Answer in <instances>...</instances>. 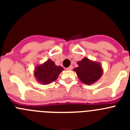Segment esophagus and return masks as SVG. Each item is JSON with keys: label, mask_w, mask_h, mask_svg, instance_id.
Wrapping results in <instances>:
<instances>
[{"label": "esophagus", "mask_w": 130, "mask_h": 130, "mask_svg": "<svg viewBox=\"0 0 130 130\" xmlns=\"http://www.w3.org/2000/svg\"><path fill=\"white\" fill-rule=\"evenodd\" d=\"M66 69H67L68 70H72V69H73V67H72V66H69L68 68H67Z\"/></svg>", "instance_id": "34e87169"}]
</instances>
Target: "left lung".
I'll use <instances>...</instances> for the list:
<instances>
[{
  "label": "left lung",
  "mask_w": 130,
  "mask_h": 130,
  "mask_svg": "<svg viewBox=\"0 0 130 130\" xmlns=\"http://www.w3.org/2000/svg\"><path fill=\"white\" fill-rule=\"evenodd\" d=\"M78 67L73 69L79 80L85 85H92L97 82L104 73V70L100 62L84 57L77 62Z\"/></svg>",
  "instance_id": "1"
}]
</instances>
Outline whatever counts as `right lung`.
Instances as JSON below:
<instances>
[{
  "instance_id": "add662e5",
  "label": "right lung",
  "mask_w": 130,
  "mask_h": 130,
  "mask_svg": "<svg viewBox=\"0 0 130 130\" xmlns=\"http://www.w3.org/2000/svg\"><path fill=\"white\" fill-rule=\"evenodd\" d=\"M63 70L62 66H57L55 62L49 58L45 62L35 66L34 76L40 84L48 85L55 81Z\"/></svg>"
}]
</instances>
